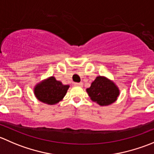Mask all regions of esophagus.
I'll return each mask as SVG.
<instances>
[{
  "mask_svg": "<svg viewBox=\"0 0 154 154\" xmlns=\"http://www.w3.org/2000/svg\"><path fill=\"white\" fill-rule=\"evenodd\" d=\"M74 86H83V83L80 82V83H74Z\"/></svg>",
  "mask_w": 154,
  "mask_h": 154,
  "instance_id": "esophagus-1",
  "label": "esophagus"
}]
</instances>
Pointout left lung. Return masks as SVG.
<instances>
[{
  "mask_svg": "<svg viewBox=\"0 0 154 154\" xmlns=\"http://www.w3.org/2000/svg\"><path fill=\"white\" fill-rule=\"evenodd\" d=\"M86 92L92 101L101 106L112 104L119 95V89L114 83L102 77H97Z\"/></svg>",
  "mask_w": 154,
  "mask_h": 154,
  "instance_id": "8db88e82",
  "label": "left lung"
}]
</instances>
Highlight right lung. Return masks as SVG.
I'll use <instances>...</instances> for the list:
<instances>
[{
  "label": "right lung",
  "instance_id": "obj_1",
  "mask_svg": "<svg viewBox=\"0 0 154 154\" xmlns=\"http://www.w3.org/2000/svg\"><path fill=\"white\" fill-rule=\"evenodd\" d=\"M68 88V85H63L55 77H51L34 88V94L42 102L54 104L64 98Z\"/></svg>",
  "mask_w": 154,
  "mask_h": 154
}]
</instances>
